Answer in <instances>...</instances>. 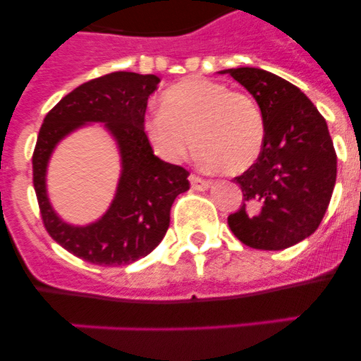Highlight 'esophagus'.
I'll return each instance as SVG.
<instances>
[{
	"label": "esophagus",
	"instance_id": "obj_1",
	"mask_svg": "<svg viewBox=\"0 0 361 361\" xmlns=\"http://www.w3.org/2000/svg\"><path fill=\"white\" fill-rule=\"evenodd\" d=\"M190 184H191V188L197 191H206L209 188V180L199 177V175H190Z\"/></svg>",
	"mask_w": 361,
	"mask_h": 361
}]
</instances>
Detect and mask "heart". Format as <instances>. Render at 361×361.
<instances>
[{
	"label": "heart",
	"mask_w": 361,
	"mask_h": 361,
	"mask_svg": "<svg viewBox=\"0 0 361 361\" xmlns=\"http://www.w3.org/2000/svg\"><path fill=\"white\" fill-rule=\"evenodd\" d=\"M142 132L164 161H184L197 142L200 161L228 173L250 170L266 142V123L257 101L206 78L183 79L164 90L161 108L142 119Z\"/></svg>",
	"instance_id": "b5f03b06"
}]
</instances>
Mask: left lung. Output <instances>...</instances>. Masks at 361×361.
Masks as SVG:
<instances>
[{
	"label": "left lung",
	"mask_w": 361,
	"mask_h": 361,
	"mask_svg": "<svg viewBox=\"0 0 361 361\" xmlns=\"http://www.w3.org/2000/svg\"><path fill=\"white\" fill-rule=\"evenodd\" d=\"M240 82L266 123L262 155L237 177L244 204L228 216L233 235L255 250L279 251L317 231L334 183L336 153L329 128L304 92L262 68L220 70Z\"/></svg>",
	"instance_id": "1"
}]
</instances>
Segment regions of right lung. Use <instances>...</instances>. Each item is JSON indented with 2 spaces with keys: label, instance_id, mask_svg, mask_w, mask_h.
<instances>
[{
  "label": "right lung",
  "instance_id": "1",
  "mask_svg": "<svg viewBox=\"0 0 361 361\" xmlns=\"http://www.w3.org/2000/svg\"><path fill=\"white\" fill-rule=\"evenodd\" d=\"M157 85L159 78L152 73H108L78 86L44 117L32 157L41 216L50 237L86 262L126 266L152 253L170 228L171 204L190 190V173L153 155L142 132L148 97ZM95 122L104 124L120 152L116 195L97 221L70 225L49 202L48 162L63 138Z\"/></svg>",
  "mask_w": 361,
  "mask_h": 361
}]
</instances>
